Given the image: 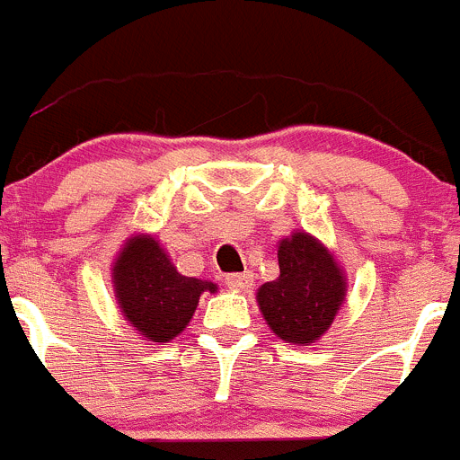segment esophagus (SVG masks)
I'll list each match as a JSON object with an SVG mask.
<instances>
[{
	"mask_svg": "<svg viewBox=\"0 0 460 460\" xmlns=\"http://www.w3.org/2000/svg\"><path fill=\"white\" fill-rule=\"evenodd\" d=\"M226 285L234 292H248L252 288V273L243 271V273H227L226 276Z\"/></svg>",
	"mask_w": 460,
	"mask_h": 460,
	"instance_id": "1",
	"label": "esophagus"
}]
</instances>
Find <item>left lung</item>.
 <instances>
[{
    "label": "left lung",
    "instance_id": "left-lung-1",
    "mask_svg": "<svg viewBox=\"0 0 460 460\" xmlns=\"http://www.w3.org/2000/svg\"><path fill=\"white\" fill-rule=\"evenodd\" d=\"M280 276L258 289V305L280 340L307 347L331 328L347 296V278L332 252L307 233L278 243Z\"/></svg>",
    "mask_w": 460,
    "mask_h": 460
}]
</instances>
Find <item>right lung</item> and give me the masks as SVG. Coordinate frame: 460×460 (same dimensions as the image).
Returning <instances> with one entry per match:
<instances>
[{
	"label": "right lung",
	"instance_id": "1",
	"mask_svg": "<svg viewBox=\"0 0 460 460\" xmlns=\"http://www.w3.org/2000/svg\"><path fill=\"white\" fill-rule=\"evenodd\" d=\"M111 282L120 313L147 342H171L189 326L200 294L218 289L209 280L182 276L150 234L125 242Z\"/></svg>",
	"mask_w": 460,
	"mask_h": 460
}]
</instances>
